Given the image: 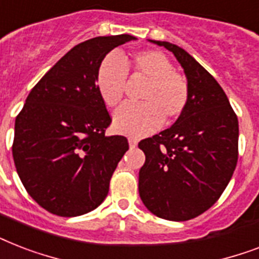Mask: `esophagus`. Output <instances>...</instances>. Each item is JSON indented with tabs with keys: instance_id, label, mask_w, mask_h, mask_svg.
<instances>
[{
	"instance_id": "1",
	"label": "esophagus",
	"mask_w": 259,
	"mask_h": 259,
	"mask_svg": "<svg viewBox=\"0 0 259 259\" xmlns=\"http://www.w3.org/2000/svg\"><path fill=\"white\" fill-rule=\"evenodd\" d=\"M137 144H138V141L136 140V138H129V146L132 148V149H133V148H136V146H137Z\"/></svg>"
}]
</instances>
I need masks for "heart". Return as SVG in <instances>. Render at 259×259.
Returning <instances> with one entry per match:
<instances>
[{
	"mask_svg": "<svg viewBox=\"0 0 259 259\" xmlns=\"http://www.w3.org/2000/svg\"><path fill=\"white\" fill-rule=\"evenodd\" d=\"M127 64L134 75L148 79L140 95L141 103H126L114 114V129L126 136L142 137L153 133L164 122L175 121L188 105L187 79L173 71L170 60L160 51H140L123 63L117 55L103 59L97 71V90L102 101L115 107L123 98Z\"/></svg>",
	"mask_w": 259,
	"mask_h": 259,
	"instance_id": "obj_1",
	"label": "heart"
}]
</instances>
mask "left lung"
<instances>
[{
    "instance_id": "left-lung-1",
    "label": "left lung",
    "mask_w": 259,
    "mask_h": 259,
    "mask_svg": "<svg viewBox=\"0 0 259 259\" xmlns=\"http://www.w3.org/2000/svg\"><path fill=\"white\" fill-rule=\"evenodd\" d=\"M170 51L189 87L188 105L169 129L145 138L138 191L145 207L166 221L184 222L215 204L238 161V118L212 75L176 44L149 40Z\"/></svg>"
}]
</instances>
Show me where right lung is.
I'll list each match as a JSON object with an SVG mask.
<instances>
[{
	"mask_svg": "<svg viewBox=\"0 0 259 259\" xmlns=\"http://www.w3.org/2000/svg\"><path fill=\"white\" fill-rule=\"evenodd\" d=\"M132 34L99 36L68 51L32 89L16 118L13 160L38 205L59 217L93 211L129 149L123 136H106L111 122L97 90V71Z\"/></svg>",
	"mask_w": 259,
	"mask_h": 259,
	"instance_id": "right-lung-1",
	"label": "right lung"
}]
</instances>
